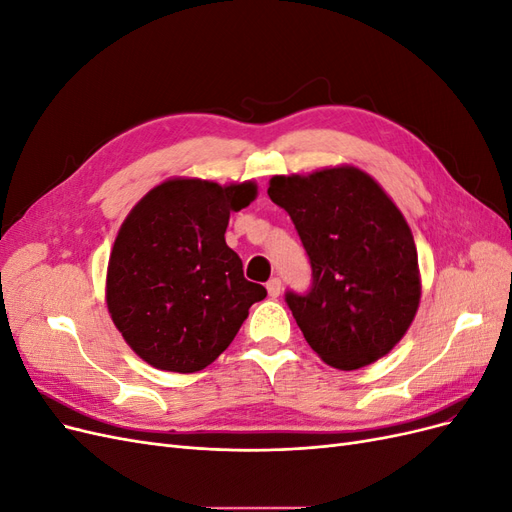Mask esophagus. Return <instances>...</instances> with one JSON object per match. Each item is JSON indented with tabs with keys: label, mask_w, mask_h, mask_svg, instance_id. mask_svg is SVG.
<instances>
[{
	"label": "esophagus",
	"mask_w": 512,
	"mask_h": 512,
	"mask_svg": "<svg viewBox=\"0 0 512 512\" xmlns=\"http://www.w3.org/2000/svg\"><path fill=\"white\" fill-rule=\"evenodd\" d=\"M267 292H269V297H280V292H282V280L280 277H271V280L267 282Z\"/></svg>",
	"instance_id": "1"
}]
</instances>
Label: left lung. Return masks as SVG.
Returning a JSON list of instances; mask_svg holds the SVG:
<instances>
[{
	"instance_id": "obj_1",
	"label": "left lung",
	"mask_w": 512,
	"mask_h": 512,
	"mask_svg": "<svg viewBox=\"0 0 512 512\" xmlns=\"http://www.w3.org/2000/svg\"><path fill=\"white\" fill-rule=\"evenodd\" d=\"M267 194L288 211L312 265L307 294L286 292L305 342L344 371L389 354L421 301L416 245L397 205L354 166L275 175Z\"/></svg>"
}]
</instances>
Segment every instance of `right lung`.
Masks as SVG:
<instances>
[{"mask_svg":"<svg viewBox=\"0 0 512 512\" xmlns=\"http://www.w3.org/2000/svg\"><path fill=\"white\" fill-rule=\"evenodd\" d=\"M254 181L168 179L123 220L108 258L106 305L126 344L164 371L194 374L230 346L265 286L247 282L226 245L230 211L256 198Z\"/></svg>","mask_w":512,"mask_h":512,"instance_id":"obj_1","label":"right lung"}]
</instances>
